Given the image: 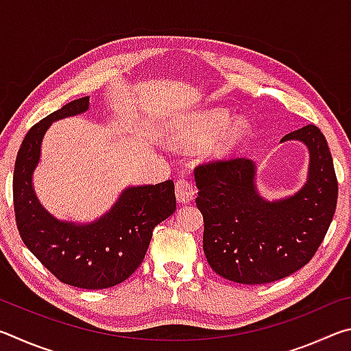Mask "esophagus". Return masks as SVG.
I'll return each instance as SVG.
<instances>
[{
  "mask_svg": "<svg viewBox=\"0 0 351 351\" xmlns=\"http://www.w3.org/2000/svg\"><path fill=\"white\" fill-rule=\"evenodd\" d=\"M175 195H176V199L180 201V203L186 204V203H189V201L193 199L195 189L187 180H178L175 184Z\"/></svg>",
  "mask_w": 351,
  "mask_h": 351,
  "instance_id": "1",
  "label": "esophagus"
}]
</instances>
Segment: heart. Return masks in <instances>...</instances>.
<instances>
[{
  "label": "heart",
  "mask_w": 351,
  "mask_h": 351,
  "mask_svg": "<svg viewBox=\"0 0 351 351\" xmlns=\"http://www.w3.org/2000/svg\"><path fill=\"white\" fill-rule=\"evenodd\" d=\"M229 111L210 110L199 112L178 132V141L186 144L204 145V152L209 158H226L234 153L249 134L251 125L246 121H235L230 123Z\"/></svg>",
  "instance_id": "b5f03b06"
}]
</instances>
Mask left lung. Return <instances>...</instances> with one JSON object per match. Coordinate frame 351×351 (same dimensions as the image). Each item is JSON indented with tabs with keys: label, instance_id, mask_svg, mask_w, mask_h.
<instances>
[{
	"label": "left lung",
	"instance_id": "left-lung-1",
	"mask_svg": "<svg viewBox=\"0 0 351 351\" xmlns=\"http://www.w3.org/2000/svg\"><path fill=\"white\" fill-rule=\"evenodd\" d=\"M285 141L304 142L310 152L306 184L285 199L271 203L260 197L251 159L230 158L195 169L206 258L230 282L271 283L304 268L335 215L337 178L325 136L316 125H305Z\"/></svg>",
	"mask_w": 351,
	"mask_h": 351
}]
</instances>
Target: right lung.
<instances>
[{
  "mask_svg": "<svg viewBox=\"0 0 351 351\" xmlns=\"http://www.w3.org/2000/svg\"><path fill=\"white\" fill-rule=\"evenodd\" d=\"M88 106V96L73 100L29 130L15 161L14 209L21 240L58 280L83 289H105L139 268L153 229L176 210V198L175 184L169 180L125 189L111 210L90 224L60 221L45 210L32 187L41 141L52 122L80 114Z\"/></svg>",
  "mask_w": 351,
  "mask_h": 351,
  "instance_id": "right-lung-1",
  "label": "right lung"
}]
</instances>
